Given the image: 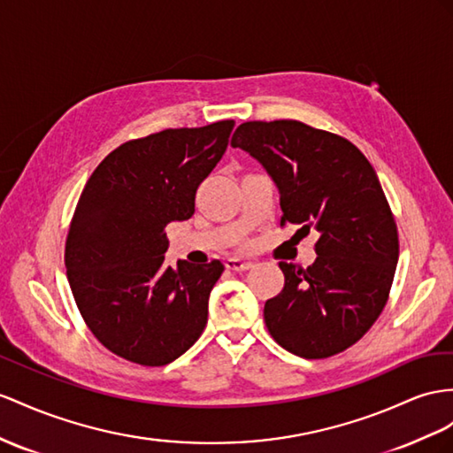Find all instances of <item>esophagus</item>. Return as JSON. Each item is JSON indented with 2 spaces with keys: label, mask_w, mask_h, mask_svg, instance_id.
I'll return each mask as SVG.
<instances>
[{
  "label": "esophagus",
  "mask_w": 453,
  "mask_h": 453,
  "mask_svg": "<svg viewBox=\"0 0 453 453\" xmlns=\"http://www.w3.org/2000/svg\"><path fill=\"white\" fill-rule=\"evenodd\" d=\"M226 268L227 270H234V272H247V270L252 268V262L250 260H242V258H227Z\"/></svg>",
  "instance_id": "esophagus-1"
}]
</instances>
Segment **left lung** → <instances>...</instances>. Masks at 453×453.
I'll return each mask as SVG.
<instances>
[{
  "instance_id": "8db88e82",
  "label": "left lung",
  "mask_w": 453,
  "mask_h": 453,
  "mask_svg": "<svg viewBox=\"0 0 453 453\" xmlns=\"http://www.w3.org/2000/svg\"><path fill=\"white\" fill-rule=\"evenodd\" d=\"M231 147L268 172L281 226L319 235L306 270L280 262L285 287L264 306L265 327L300 357L346 350L385 308L398 264L396 222L373 166L348 139L296 120L241 124Z\"/></svg>"
}]
</instances>
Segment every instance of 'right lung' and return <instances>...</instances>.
I'll list each match as a JSON object with an SVG mask.
<instances>
[{"label":"right lung","instance_id":"right-lung-1","mask_svg":"<svg viewBox=\"0 0 453 453\" xmlns=\"http://www.w3.org/2000/svg\"><path fill=\"white\" fill-rule=\"evenodd\" d=\"M234 120L162 130L114 149L80 195L65 265L96 339L139 365H166L196 342L224 264L165 265L166 226L224 157Z\"/></svg>","mask_w":453,"mask_h":453}]
</instances>
